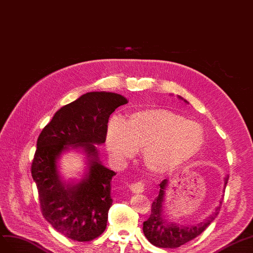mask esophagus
<instances>
[{"mask_svg": "<svg viewBox=\"0 0 253 253\" xmlns=\"http://www.w3.org/2000/svg\"><path fill=\"white\" fill-rule=\"evenodd\" d=\"M129 189H130V191L132 193H135V194H141L143 193L144 191V183L142 181H138L135 183H131L130 185H129Z\"/></svg>", "mask_w": 253, "mask_h": 253, "instance_id": "esophagus-1", "label": "esophagus"}]
</instances>
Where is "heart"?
<instances>
[{
  "instance_id": "1",
  "label": "heart",
  "mask_w": 253,
  "mask_h": 253,
  "mask_svg": "<svg viewBox=\"0 0 253 253\" xmlns=\"http://www.w3.org/2000/svg\"><path fill=\"white\" fill-rule=\"evenodd\" d=\"M105 140L115 159L131 157L136 148L142 147L146 167L156 172H165L191 161L199 153L205 132L197 122L167 109L149 108L129 113L124 122L110 119Z\"/></svg>"
}]
</instances>
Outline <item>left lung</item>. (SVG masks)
<instances>
[{
  "label": "left lung",
  "instance_id": "8db88e82",
  "mask_svg": "<svg viewBox=\"0 0 253 253\" xmlns=\"http://www.w3.org/2000/svg\"><path fill=\"white\" fill-rule=\"evenodd\" d=\"M178 98L187 103L183 97L179 96ZM229 177L226 176L223 180V189L222 192L225 193L226 185L228 183ZM169 180L164 179L160 183V192H159L158 197L155 199L151 206V214L149 218L143 222V232L145 234L146 239L153 244L154 246L159 248H177L181 245L194 240L207 229V227L216 218L217 216L221 200H219V205L215 208L214 212L210 216L200 221L196 225H179V223L172 221L169 218V216L165 212L167 210V205H165V199H167V191L169 189Z\"/></svg>",
  "mask_w": 253,
  "mask_h": 253
}]
</instances>
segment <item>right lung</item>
Masks as SVG:
<instances>
[{
	"instance_id": "right-lung-1",
	"label": "right lung",
	"mask_w": 253,
	"mask_h": 253,
	"mask_svg": "<svg viewBox=\"0 0 253 253\" xmlns=\"http://www.w3.org/2000/svg\"><path fill=\"white\" fill-rule=\"evenodd\" d=\"M128 99L113 92H88L57 111L43 128L32 164L43 216L54 229L77 242L102 234L113 203L111 181L117 172L106 168L97 145L105 143L110 114ZM70 151L85 156L79 179L67 180L59 160Z\"/></svg>"
}]
</instances>
